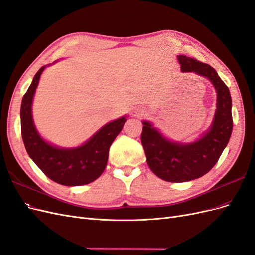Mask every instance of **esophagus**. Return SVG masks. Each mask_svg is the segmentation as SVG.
<instances>
[{
  "mask_svg": "<svg viewBox=\"0 0 255 255\" xmlns=\"http://www.w3.org/2000/svg\"><path fill=\"white\" fill-rule=\"evenodd\" d=\"M131 116L134 118H141L142 116H144V111L141 108H135L131 111Z\"/></svg>",
  "mask_w": 255,
  "mask_h": 255,
  "instance_id": "34e87169",
  "label": "esophagus"
}]
</instances>
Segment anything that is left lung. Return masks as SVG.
Here are the masks:
<instances>
[{
  "label": "left lung",
  "mask_w": 255,
  "mask_h": 255,
  "mask_svg": "<svg viewBox=\"0 0 255 255\" xmlns=\"http://www.w3.org/2000/svg\"><path fill=\"white\" fill-rule=\"evenodd\" d=\"M182 72H194L211 80L217 92V109L211 128L198 141L171 142L143 122L141 142L153 174L168 182H186L200 178L214 167L232 134V100L230 90L211 65L184 55L178 56Z\"/></svg>",
  "instance_id": "left-lung-1"
}]
</instances>
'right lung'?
Here are the masks:
<instances>
[{
	"label": "right lung",
	"instance_id": "right-lung-1",
	"mask_svg": "<svg viewBox=\"0 0 255 255\" xmlns=\"http://www.w3.org/2000/svg\"><path fill=\"white\" fill-rule=\"evenodd\" d=\"M36 73L21 103V134L24 146L36 165L54 182L67 186L85 185L100 177L108 162L109 149L124 127L126 117L108 123L76 148H58L46 143L36 130L31 116V103L41 73Z\"/></svg>",
	"mask_w": 255,
	"mask_h": 255
}]
</instances>
